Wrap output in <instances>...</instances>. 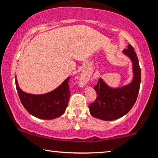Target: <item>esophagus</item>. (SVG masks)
I'll return each instance as SVG.
<instances>
[{"label": "esophagus", "instance_id": "34e87169", "mask_svg": "<svg viewBox=\"0 0 158 158\" xmlns=\"http://www.w3.org/2000/svg\"><path fill=\"white\" fill-rule=\"evenodd\" d=\"M80 79V81H81V84L84 85H85V84H86V82L88 81V78L85 76H84V75H81V77H80V78H79Z\"/></svg>", "mask_w": 158, "mask_h": 158}]
</instances>
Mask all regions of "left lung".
<instances>
[{"label": "left lung", "mask_w": 158, "mask_h": 158, "mask_svg": "<svg viewBox=\"0 0 158 158\" xmlns=\"http://www.w3.org/2000/svg\"><path fill=\"white\" fill-rule=\"evenodd\" d=\"M123 52L132 62V81L121 88L113 89L100 78L94 86L97 98L89 105L90 113L93 117L103 121H114L127 114L135 105L139 91L141 69L137 53L130 44Z\"/></svg>", "instance_id": "8db88e82"}]
</instances>
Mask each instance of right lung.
<instances>
[{
	"label": "right lung",
	"instance_id": "right-lung-1",
	"mask_svg": "<svg viewBox=\"0 0 158 158\" xmlns=\"http://www.w3.org/2000/svg\"><path fill=\"white\" fill-rule=\"evenodd\" d=\"M67 78L56 89L42 95H33L22 91L15 77L16 88L23 106L29 114L44 120L56 118L64 114L70 96Z\"/></svg>",
	"mask_w": 158,
	"mask_h": 158
}]
</instances>
